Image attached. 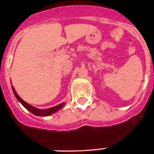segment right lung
<instances>
[{"label": "right lung", "instance_id": "1", "mask_svg": "<svg viewBox=\"0 0 154 154\" xmlns=\"http://www.w3.org/2000/svg\"><path fill=\"white\" fill-rule=\"evenodd\" d=\"M12 91H13V93L15 95V97H16V98L17 99V101L19 102V103H21V104L24 107V108L28 109L29 112H31L33 114H35L36 116H49L51 114H52V113H56V112H57L59 109H61L62 108H63V106L65 105V103H63L58 104V105H57L55 107H52V108H46V109H39V108H35L34 106H32L30 104L27 103L26 102H24L23 100H22L20 98V97L18 96L16 92V91L14 89V87L12 86Z\"/></svg>", "mask_w": 154, "mask_h": 154}]
</instances>
